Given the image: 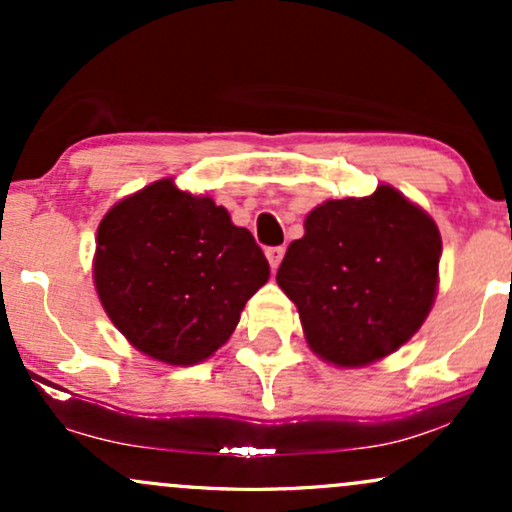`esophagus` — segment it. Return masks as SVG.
Instances as JSON below:
<instances>
[{
	"label": "esophagus",
	"mask_w": 512,
	"mask_h": 512,
	"mask_svg": "<svg viewBox=\"0 0 512 512\" xmlns=\"http://www.w3.org/2000/svg\"><path fill=\"white\" fill-rule=\"evenodd\" d=\"M284 248H281V245H279V248H267V250H264V255H267V260H269V267H272V269H276V267H279V262L281 260H284Z\"/></svg>",
	"instance_id": "obj_1"
}]
</instances>
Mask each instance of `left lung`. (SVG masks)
Segmentation results:
<instances>
[{"mask_svg": "<svg viewBox=\"0 0 512 512\" xmlns=\"http://www.w3.org/2000/svg\"><path fill=\"white\" fill-rule=\"evenodd\" d=\"M440 233L395 187L330 199L305 216L276 284L296 303L310 349L358 368L407 344L438 291Z\"/></svg>", "mask_w": 512, "mask_h": 512, "instance_id": "obj_1", "label": "left lung"}]
</instances>
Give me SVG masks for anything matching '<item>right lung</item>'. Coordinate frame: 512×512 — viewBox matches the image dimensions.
I'll use <instances>...</instances> for the list:
<instances>
[{"mask_svg": "<svg viewBox=\"0 0 512 512\" xmlns=\"http://www.w3.org/2000/svg\"><path fill=\"white\" fill-rule=\"evenodd\" d=\"M267 279L248 228L170 178L117 202L98 226L93 281L105 313L134 349L170 366L226 344Z\"/></svg>", "mask_w": 512, "mask_h": 512, "instance_id": "1", "label": "right lung"}]
</instances>
